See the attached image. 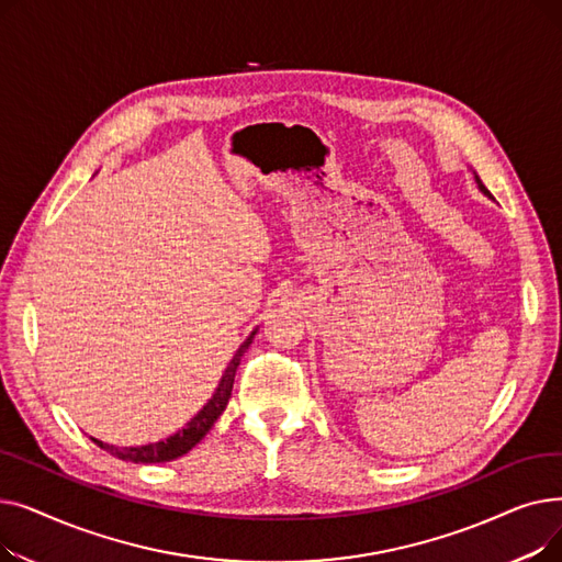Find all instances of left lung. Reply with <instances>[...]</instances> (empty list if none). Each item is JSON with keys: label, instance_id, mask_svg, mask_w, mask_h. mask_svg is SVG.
Segmentation results:
<instances>
[{"label": "left lung", "instance_id": "left-lung-1", "mask_svg": "<svg viewBox=\"0 0 562 562\" xmlns=\"http://www.w3.org/2000/svg\"><path fill=\"white\" fill-rule=\"evenodd\" d=\"M474 180H476V184H479V191H481V193H485V195H490V191H487V189H485V184H483V182H481V177H479V175H476V172H474Z\"/></svg>", "mask_w": 562, "mask_h": 562}]
</instances>
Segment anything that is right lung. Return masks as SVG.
I'll return each mask as SVG.
<instances>
[{"label": "right lung", "instance_id": "obj_1", "mask_svg": "<svg viewBox=\"0 0 562 562\" xmlns=\"http://www.w3.org/2000/svg\"><path fill=\"white\" fill-rule=\"evenodd\" d=\"M259 328H255L248 339L239 346V350L234 352V358L229 360L216 392L212 394V398L206 401L202 405V409L198 412V415L182 428L177 430L175 435L166 437V439H159V441H153V445H143V447H115V445H106V441L102 439H95L91 437L95 445L100 449H104L106 453L121 458V460H127V462H136V464H155V462H170V460H177L182 458L184 453H189L198 441L210 432V428L216 424V419L223 415V409L227 407V401L232 396V385H234V373H236V367L241 364V358L244 352L248 350V346L252 344L255 335H257Z\"/></svg>", "mask_w": 562, "mask_h": 562}]
</instances>
